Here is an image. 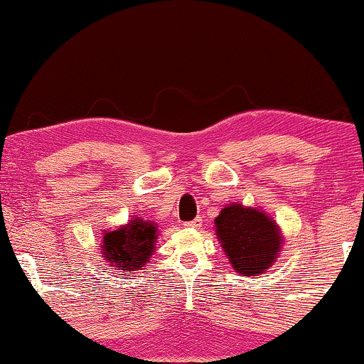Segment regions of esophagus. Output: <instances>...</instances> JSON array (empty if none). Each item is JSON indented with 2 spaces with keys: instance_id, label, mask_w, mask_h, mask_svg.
Here are the masks:
<instances>
[{
  "instance_id": "esophagus-1",
  "label": "esophagus",
  "mask_w": 364,
  "mask_h": 364,
  "mask_svg": "<svg viewBox=\"0 0 364 364\" xmlns=\"http://www.w3.org/2000/svg\"><path fill=\"white\" fill-rule=\"evenodd\" d=\"M201 223H203V220H201V216H198V218H195V220H191V222L185 223V227H186V228H200Z\"/></svg>"
}]
</instances>
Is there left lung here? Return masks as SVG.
<instances>
[{
	"mask_svg": "<svg viewBox=\"0 0 364 364\" xmlns=\"http://www.w3.org/2000/svg\"><path fill=\"white\" fill-rule=\"evenodd\" d=\"M215 233L237 274L262 275L282 250L284 235L272 216L264 210L230 203L215 218Z\"/></svg>",
	"mask_w": 364,
	"mask_h": 364,
	"instance_id": "left-lung-1",
	"label": "left lung"
}]
</instances>
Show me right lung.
I'll list each match as a JSON object with an SVG mask.
<instances>
[{
    "label": "right lung",
    "mask_w": 364,
    "mask_h": 364,
    "mask_svg": "<svg viewBox=\"0 0 364 364\" xmlns=\"http://www.w3.org/2000/svg\"><path fill=\"white\" fill-rule=\"evenodd\" d=\"M158 223L132 216L126 225L116 230H107L102 235L100 254L110 267H116L119 272H131L146 267L156 252L158 240ZM124 275V274H119Z\"/></svg>",
    "instance_id": "1"
}]
</instances>
